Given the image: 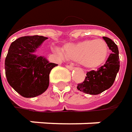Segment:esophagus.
<instances>
[{
	"instance_id": "34e87169",
	"label": "esophagus",
	"mask_w": 132,
	"mask_h": 132,
	"mask_svg": "<svg viewBox=\"0 0 132 132\" xmlns=\"http://www.w3.org/2000/svg\"><path fill=\"white\" fill-rule=\"evenodd\" d=\"M66 67L67 68V69H69V70H72V69H74V67L72 66H70V65H66Z\"/></svg>"
}]
</instances>
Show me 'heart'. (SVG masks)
I'll return each mask as SVG.
<instances>
[{"instance_id":"heart-1","label":"heart","mask_w":132,"mask_h":132,"mask_svg":"<svg viewBox=\"0 0 132 132\" xmlns=\"http://www.w3.org/2000/svg\"><path fill=\"white\" fill-rule=\"evenodd\" d=\"M63 53L69 60L79 61L86 68L95 69L105 63L109 48L103 40H85L66 45Z\"/></svg>"}]
</instances>
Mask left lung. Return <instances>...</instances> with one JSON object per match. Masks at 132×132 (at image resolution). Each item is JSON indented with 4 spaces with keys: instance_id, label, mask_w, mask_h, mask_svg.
Listing matches in <instances>:
<instances>
[{
    "instance_id": "1",
    "label": "left lung",
    "mask_w": 132,
    "mask_h": 132,
    "mask_svg": "<svg viewBox=\"0 0 132 132\" xmlns=\"http://www.w3.org/2000/svg\"><path fill=\"white\" fill-rule=\"evenodd\" d=\"M103 39L112 53L103 66L97 70L88 72L85 80L78 84V90L86 94L98 95L109 89L113 85L119 70L120 62L117 45L106 37H103Z\"/></svg>"
}]
</instances>
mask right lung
<instances>
[{"mask_svg":"<svg viewBox=\"0 0 132 132\" xmlns=\"http://www.w3.org/2000/svg\"><path fill=\"white\" fill-rule=\"evenodd\" d=\"M47 37L26 36L13 41L5 59V74L10 86L20 95L33 98L45 92L50 82V72L56 63L34 54Z\"/></svg>","mask_w":132,"mask_h":132,"instance_id":"obj_1","label":"right lung"}]
</instances>
